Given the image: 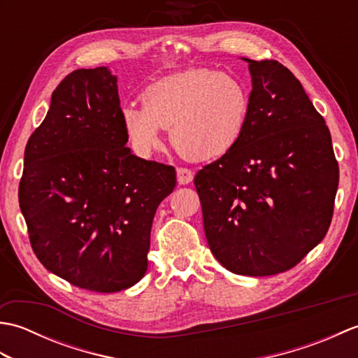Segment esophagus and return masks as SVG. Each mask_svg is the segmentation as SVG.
I'll list each match as a JSON object with an SVG mask.
<instances>
[{
    "mask_svg": "<svg viewBox=\"0 0 358 358\" xmlns=\"http://www.w3.org/2000/svg\"><path fill=\"white\" fill-rule=\"evenodd\" d=\"M177 180H178V185L192 183L194 172L191 169H187V167H178V169H177Z\"/></svg>",
    "mask_w": 358,
    "mask_h": 358,
    "instance_id": "obj_1",
    "label": "esophagus"
}]
</instances>
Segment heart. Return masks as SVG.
<instances>
[{
    "mask_svg": "<svg viewBox=\"0 0 358 358\" xmlns=\"http://www.w3.org/2000/svg\"><path fill=\"white\" fill-rule=\"evenodd\" d=\"M141 101L124 104L120 113L136 154L149 157L162 143V129H169L173 148L194 162L229 152L243 136L250 110L245 83L209 69H187L152 83Z\"/></svg>",
    "mask_w": 358,
    "mask_h": 358,
    "instance_id": "1",
    "label": "heart"
}]
</instances>
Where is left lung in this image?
Listing matches in <instances>:
<instances>
[{
  "mask_svg": "<svg viewBox=\"0 0 358 358\" xmlns=\"http://www.w3.org/2000/svg\"><path fill=\"white\" fill-rule=\"evenodd\" d=\"M252 77L240 141L195 175L210 252L227 271H289L329 229L338 163L323 117L275 59L243 58Z\"/></svg>",
  "mask_w": 358,
  "mask_h": 358,
  "instance_id": "8db88e82",
  "label": "left lung"
}]
</instances>
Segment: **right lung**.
<instances>
[{"mask_svg": "<svg viewBox=\"0 0 358 358\" xmlns=\"http://www.w3.org/2000/svg\"><path fill=\"white\" fill-rule=\"evenodd\" d=\"M117 77L78 69L53 90L30 135L18 200L38 260L94 292H118L148 271L158 204L177 185L175 167L126 148Z\"/></svg>", "mask_w": 358, "mask_h": 358, "instance_id": "1", "label": "right lung"}]
</instances>
